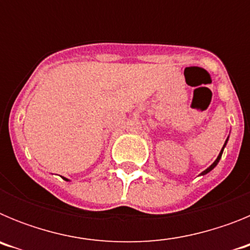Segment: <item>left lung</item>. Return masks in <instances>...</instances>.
Segmentation results:
<instances>
[{"instance_id": "obj_1", "label": "left lung", "mask_w": 250, "mask_h": 250, "mask_svg": "<svg viewBox=\"0 0 250 250\" xmlns=\"http://www.w3.org/2000/svg\"><path fill=\"white\" fill-rule=\"evenodd\" d=\"M227 141H228V139H227V140H225V144H227ZM225 144H224V146H225ZM224 146H223V149H224ZM223 149H222V151H220V154H219V155H218V158H216V160H215V161H214L213 164H211V165H210V167H208V169H207V170H204V171H203V173H202V175H204V174H208V173H209V171H210V170H213V169H214V167H216V164H218V163H219L220 158H222V154H223Z\"/></svg>"}]
</instances>
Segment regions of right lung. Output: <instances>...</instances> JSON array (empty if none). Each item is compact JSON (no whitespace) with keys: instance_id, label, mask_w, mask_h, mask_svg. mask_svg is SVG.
Here are the masks:
<instances>
[{"instance_id":"add662e5","label":"right lung","mask_w":250,"mask_h":250,"mask_svg":"<svg viewBox=\"0 0 250 250\" xmlns=\"http://www.w3.org/2000/svg\"><path fill=\"white\" fill-rule=\"evenodd\" d=\"M66 180H67V179H66Z\"/></svg>"}]
</instances>
